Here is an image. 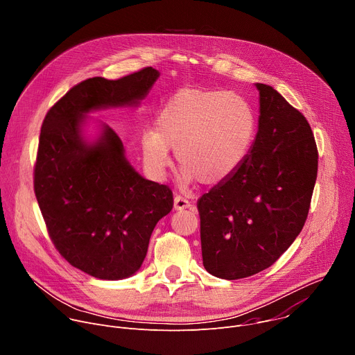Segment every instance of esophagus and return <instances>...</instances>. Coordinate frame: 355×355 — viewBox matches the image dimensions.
Here are the masks:
<instances>
[{
	"instance_id": "1",
	"label": "esophagus",
	"mask_w": 355,
	"mask_h": 355,
	"mask_svg": "<svg viewBox=\"0 0 355 355\" xmlns=\"http://www.w3.org/2000/svg\"><path fill=\"white\" fill-rule=\"evenodd\" d=\"M188 208H192V202L191 200H188L182 195H177L174 198V209L175 211H184V209H188Z\"/></svg>"
}]
</instances>
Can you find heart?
<instances>
[{"label":"heart","mask_w":355,"mask_h":355,"mask_svg":"<svg viewBox=\"0 0 355 355\" xmlns=\"http://www.w3.org/2000/svg\"><path fill=\"white\" fill-rule=\"evenodd\" d=\"M257 132L254 111L226 91L184 88L160 110L156 130L141 136L144 164L155 174L170 166V147L187 181L216 185L245 162Z\"/></svg>","instance_id":"1"}]
</instances>
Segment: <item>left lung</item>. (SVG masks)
I'll return each instance as SVG.
<instances>
[{
  "label": "left lung",
  "mask_w": 355,
  "mask_h": 355,
  "mask_svg": "<svg viewBox=\"0 0 355 355\" xmlns=\"http://www.w3.org/2000/svg\"><path fill=\"white\" fill-rule=\"evenodd\" d=\"M260 91L259 132L241 167L198 199L205 270L240 279L271 267L306 222L318 177L309 122L272 87Z\"/></svg>",
  "instance_id": "obj_1"
}]
</instances>
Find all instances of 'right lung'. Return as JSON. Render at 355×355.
Listing matches in <instances>:
<instances>
[{
	"label": "right lung",
	"instance_id": "right-lung-1",
	"mask_svg": "<svg viewBox=\"0 0 355 355\" xmlns=\"http://www.w3.org/2000/svg\"><path fill=\"white\" fill-rule=\"evenodd\" d=\"M157 78V70L144 67L118 80H84L42 123L33 189L49 237L66 261L99 279H122L140 268L151 232L174 199L171 188L132 168L112 128L104 125L87 144L81 123L89 111L139 104Z\"/></svg>",
	"mask_w": 355,
	"mask_h": 355
}]
</instances>
